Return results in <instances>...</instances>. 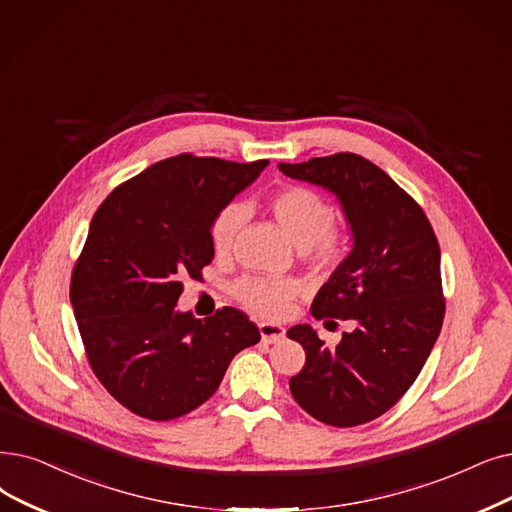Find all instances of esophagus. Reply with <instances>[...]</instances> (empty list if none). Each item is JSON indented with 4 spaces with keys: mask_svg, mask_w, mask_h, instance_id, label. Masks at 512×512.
<instances>
[{
    "mask_svg": "<svg viewBox=\"0 0 512 512\" xmlns=\"http://www.w3.org/2000/svg\"><path fill=\"white\" fill-rule=\"evenodd\" d=\"M259 335L263 343H280L286 335L284 326L280 324H272V322H261L259 324Z\"/></svg>",
    "mask_w": 512,
    "mask_h": 512,
    "instance_id": "esophagus-1",
    "label": "esophagus"
}]
</instances>
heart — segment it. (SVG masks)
Returning a JSON list of instances; mask_svg holds the SVG:
<instances>
[{"label": "heart", "mask_w": 512, "mask_h": 512, "mask_svg": "<svg viewBox=\"0 0 512 512\" xmlns=\"http://www.w3.org/2000/svg\"><path fill=\"white\" fill-rule=\"evenodd\" d=\"M272 213L284 234L297 249L305 251L309 265L316 270H335L345 255V240L332 230L335 209L318 192L293 186L272 198ZM247 207L232 203L221 209L211 224V247L217 255H226L234 247L238 230L247 219ZM236 299L261 318H284L297 297V284L291 280L244 278L234 286Z\"/></svg>", "instance_id": "1"}]
</instances>
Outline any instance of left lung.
Returning a JSON list of instances; mask_svg holds the SVG:
<instances>
[{
	"mask_svg": "<svg viewBox=\"0 0 512 512\" xmlns=\"http://www.w3.org/2000/svg\"><path fill=\"white\" fill-rule=\"evenodd\" d=\"M278 169L335 194L353 238L311 303L314 318L351 320L353 330L335 347L309 324L288 330L286 337L305 349V366L288 385L316 420L364 425L410 389L439 337L446 303L435 232L414 198L360 154Z\"/></svg>",
	"mask_w": 512,
	"mask_h": 512,
	"instance_id": "8db88e82",
	"label": "left lung"
}]
</instances>
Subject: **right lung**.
Here are the masks:
<instances>
[{
	"mask_svg": "<svg viewBox=\"0 0 512 512\" xmlns=\"http://www.w3.org/2000/svg\"><path fill=\"white\" fill-rule=\"evenodd\" d=\"M270 161L180 157L150 165L106 196L71 278L92 370L119 404L171 420L205 404L234 355L259 343L240 309L198 320L177 309L184 278L211 263V224Z\"/></svg>",
	"mask_w": 512,
	"mask_h": 512,
	"instance_id": "obj_1",
	"label": "right lung"
}]
</instances>
